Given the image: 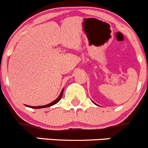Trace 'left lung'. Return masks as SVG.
Wrapping results in <instances>:
<instances>
[{
    "mask_svg": "<svg viewBox=\"0 0 148 148\" xmlns=\"http://www.w3.org/2000/svg\"><path fill=\"white\" fill-rule=\"evenodd\" d=\"M93 103H94V102H93ZM95 104H96V105H97V104H96V103H95Z\"/></svg>",
    "mask_w": 148,
    "mask_h": 148,
    "instance_id": "8db88e82",
    "label": "left lung"
}]
</instances>
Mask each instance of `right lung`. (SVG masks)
Segmentation results:
<instances>
[{
	"mask_svg": "<svg viewBox=\"0 0 148 148\" xmlns=\"http://www.w3.org/2000/svg\"><path fill=\"white\" fill-rule=\"evenodd\" d=\"M62 93H63V89L62 90V91H61L60 94V96H58V99H55V101H53L52 102H51V103H48V104H47V105H44V106H28V105H25V106H27V107L32 108V109H42V108L49 107V106H53V105L56 104L57 103H58V102L60 101V100L61 98H62Z\"/></svg>",
	"mask_w": 148,
	"mask_h": 148,
	"instance_id": "add662e5",
	"label": "right lung"
}]
</instances>
